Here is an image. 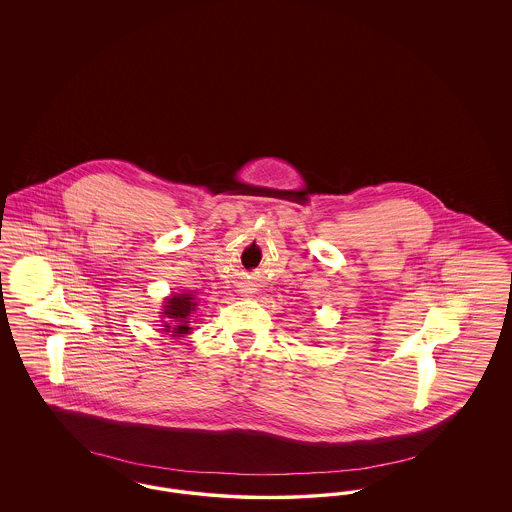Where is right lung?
<instances>
[{
    "label": "right lung",
    "mask_w": 512,
    "mask_h": 512,
    "mask_svg": "<svg viewBox=\"0 0 512 512\" xmlns=\"http://www.w3.org/2000/svg\"><path fill=\"white\" fill-rule=\"evenodd\" d=\"M195 297L190 293H180L172 295L171 299L165 305V317L174 318V326H165L167 332H172L174 336H182L190 332V315L195 311ZM169 324V322H167Z\"/></svg>",
    "instance_id": "1"
}]
</instances>
